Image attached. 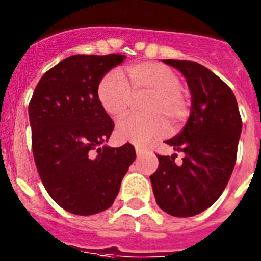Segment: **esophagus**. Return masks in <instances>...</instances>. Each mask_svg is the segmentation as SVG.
<instances>
[{
    "mask_svg": "<svg viewBox=\"0 0 261 261\" xmlns=\"http://www.w3.org/2000/svg\"><path fill=\"white\" fill-rule=\"evenodd\" d=\"M146 152L147 150L145 149V147H140V146L136 147V154H137V156H142V155H145Z\"/></svg>",
    "mask_w": 261,
    "mask_h": 261,
    "instance_id": "obj_1",
    "label": "esophagus"
}]
</instances>
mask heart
<instances>
[{
    "label": "heart",
    "instance_id": "obj_1",
    "mask_svg": "<svg viewBox=\"0 0 261 261\" xmlns=\"http://www.w3.org/2000/svg\"><path fill=\"white\" fill-rule=\"evenodd\" d=\"M124 80L116 72H110L101 80L97 89L102 109L120 118L128 111L133 95L147 94L142 103L145 115H130L116 125L115 135L121 142L143 146L185 121L189 115V101L180 87V79L171 68L155 62H140L124 70Z\"/></svg>",
    "mask_w": 261,
    "mask_h": 261
}]
</instances>
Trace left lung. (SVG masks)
<instances>
[{"label": "left lung", "instance_id": "left-lung-1", "mask_svg": "<svg viewBox=\"0 0 261 261\" xmlns=\"http://www.w3.org/2000/svg\"><path fill=\"white\" fill-rule=\"evenodd\" d=\"M185 77L191 95L190 116L177 136L166 143L182 152L158 155L159 167L150 176L158 205L176 217H189L211 207L234 169L242 120L230 88L197 62L163 59Z\"/></svg>", "mask_w": 261, "mask_h": 261}]
</instances>
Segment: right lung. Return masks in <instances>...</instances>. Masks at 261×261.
Returning a JSON list of instances; mask_svg holds the SVG:
<instances>
[{
  "instance_id": "1",
  "label": "right lung",
  "mask_w": 261,
  "mask_h": 261,
  "mask_svg": "<svg viewBox=\"0 0 261 261\" xmlns=\"http://www.w3.org/2000/svg\"><path fill=\"white\" fill-rule=\"evenodd\" d=\"M125 59L121 54H76L47 71L28 106L38 174L62 208L88 216L111 207L136 151L110 147L114 121L98 101L102 77Z\"/></svg>"
}]
</instances>
